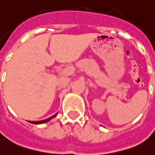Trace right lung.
<instances>
[{"instance_id": "1", "label": "right lung", "mask_w": 155, "mask_h": 155, "mask_svg": "<svg viewBox=\"0 0 155 155\" xmlns=\"http://www.w3.org/2000/svg\"><path fill=\"white\" fill-rule=\"evenodd\" d=\"M56 116V114H55V116H51V117H50V118H48V119H46V120H39V121H30L31 123H33V124H42V123H45V122H47L48 120H50L51 119H52V118H54L55 116Z\"/></svg>"}]
</instances>
